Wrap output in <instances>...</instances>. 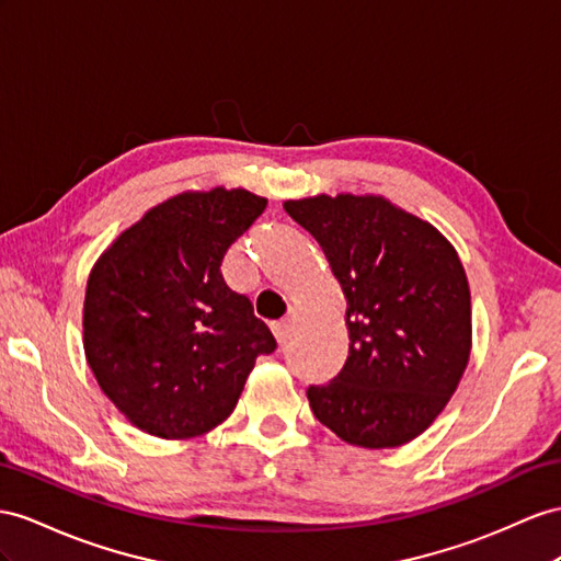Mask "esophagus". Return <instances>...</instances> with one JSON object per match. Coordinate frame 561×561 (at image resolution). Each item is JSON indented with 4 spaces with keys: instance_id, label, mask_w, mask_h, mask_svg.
<instances>
[{
    "instance_id": "esophagus-1",
    "label": "esophagus",
    "mask_w": 561,
    "mask_h": 561,
    "mask_svg": "<svg viewBox=\"0 0 561 561\" xmlns=\"http://www.w3.org/2000/svg\"><path fill=\"white\" fill-rule=\"evenodd\" d=\"M272 332H275V339L279 343H286V339L291 336V320L289 318H282L277 322H272Z\"/></svg>"
}]
</instances>
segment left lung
Wrapping results in <instances>:
<instances>
[{
	"instance_id": "8db88e82",
	"label": "left lung",
	"mask_w": 561,
	"mask_h": 561,
	"mask_svg": "<svg viewBox=\"0 0 561 561\" xmlns=\"http://www.w3.org/2000/svg\"><path fill=\"white\" fill-rule=\"evenodd\" d=\"M322 247L346 296L348 357L310 408L351 445L381 450L434 424L471 353V294L462 261L438 229L389 198L365 194L284 201Z\"/></svg>"
}]
</instances>
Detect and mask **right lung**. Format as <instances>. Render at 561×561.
I'll list each match as a JSON object with an SVG mask.
<instances>
[{"label":"right lung","mask_w":561,"mask_h":561,"mask_svg":"<svg viewBox=\"0 0 561 561\" xmlns=\"http://www.w3.org/2000/svg\"><path fill=\"white\" fill-rule=\"evenodd\" d=\"M265 206L247 190L182 192L144 213L94 263L84 357L111 403L147 434H208L237 408L255 357L277 348L220 270Z\"/></svg>","instance_id":"1"}]
</instances>
